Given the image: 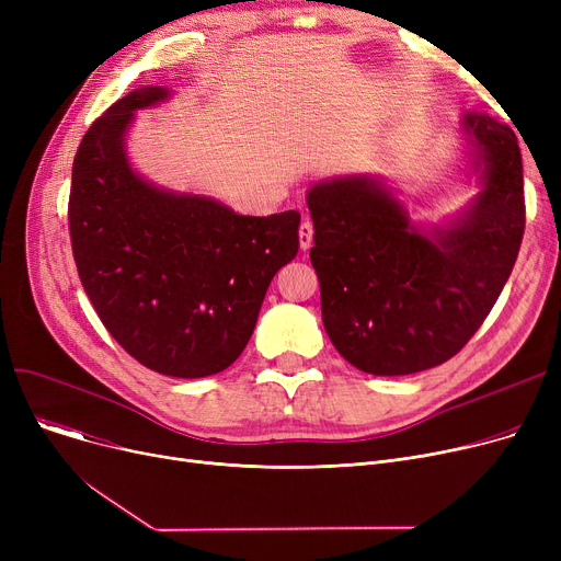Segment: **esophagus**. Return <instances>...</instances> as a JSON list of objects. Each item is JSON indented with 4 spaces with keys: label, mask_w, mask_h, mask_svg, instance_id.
<instances>
[{
    "label": "esophagus",
    "mask_w": 561,
    "mask_h": 561,
    "mask_svg": "<svg viewBox=\"0 0 561 561\" xmlns=\"http://www.w3.org/2000/svg\"><path fill=\"white\" fill-rule=\"evenodd\" d=\"M311 243H313V225H311V220H305L300 225V250L307 252L311 248Z\"/></svg>",
    "instance_id": "34e87169"
}]
</instances>
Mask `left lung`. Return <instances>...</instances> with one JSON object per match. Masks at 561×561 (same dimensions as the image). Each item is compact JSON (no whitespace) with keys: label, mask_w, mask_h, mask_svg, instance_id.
<instances>
[{"label":"left lung","mask_w":561,"mask_h":561,"mask_svg":"<svg viewBox=\"0 0 561 561\" xmlns=\"http://www.w3.org/2000/svg\"><path fill=\"white\" fill-rule=\"evenodd\" d=\"M459 127V170L478 193L450 218H419L370 172L307 191L322 325L364 373L411 375L448 362L512 275L525 229L516 136L480 111H466Z\"/></svg>","instance_id":"left-lung-1"}]
</instances>
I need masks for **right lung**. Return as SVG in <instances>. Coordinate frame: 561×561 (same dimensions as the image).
<instances>
[{
	"label": "right lung",
	"instance_id": "right-lung-1",
	"mask_svg": "<svg viewBox=\"0 0 561 561\" xmlns=\"http://www.w3.org/2000/svg\"><path fill=\"white\" fill-rule=\"evenodd\" d=\"M172 95L136 88L85 131L68 220L79 279L111 336L145 368L195 379L241 357L265 290L298 254L300 214L243 216L142 176L127 154L129 129L138 111Z\"/></svg>",
	"mask_w": 561,
	"mask_h": 561
}]
</instances>
